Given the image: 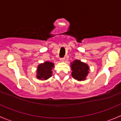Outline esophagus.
<instances>
[{"instance_id": "34e87169", "label": "esophagus", "mask_w": 121, "mask_h": 121, "mask_svg": "<svg viewBox=\"0 0 121 121\" xmlns=\"http://www.w3.org/2000/svg\"><path fill=\"white\" fill-rule=\"evenodd\" d=\"M60 60L61 62H65V58H62V59H60Z\"/></svg>"}]
</instances>
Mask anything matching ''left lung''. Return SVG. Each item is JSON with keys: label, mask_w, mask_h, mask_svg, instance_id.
<instances>
[{"label": "left lung", "mask_w": 121, "mask_h": 121, "mask_svg": "<svg viewBox=\"0 0 121 121\" xmlns=\"http://www.w3.org/2000/svg\"><path fill=\"white\" fill-rule=\"evenodd\" d=\"M70 67L72 69L71 74L73 79L78 81H83L86 79L90 72V68L87 64L76 59L71 62Z\"/></svg>", "instance_id": "1"}]
</instances>
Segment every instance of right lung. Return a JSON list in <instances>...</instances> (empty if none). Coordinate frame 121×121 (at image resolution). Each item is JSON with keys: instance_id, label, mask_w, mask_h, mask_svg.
Here are the masks:
<instances>
[{"instance_id": "right-lung-1", "label": "right lung", "mask_w": 121, "mask_h": 121, "mask_svg": "<svg viewBox=\"0 0 121 121\" xmlns=\"http://www.w3.org/2000/svg\"><path fill=\"white\" fill-rule=\"evenodd\" d=\"M54 68V63L46 61L38 65L37 69V78L41 80H46L52 76V69Z\"/></svg>"}]
</instances>
